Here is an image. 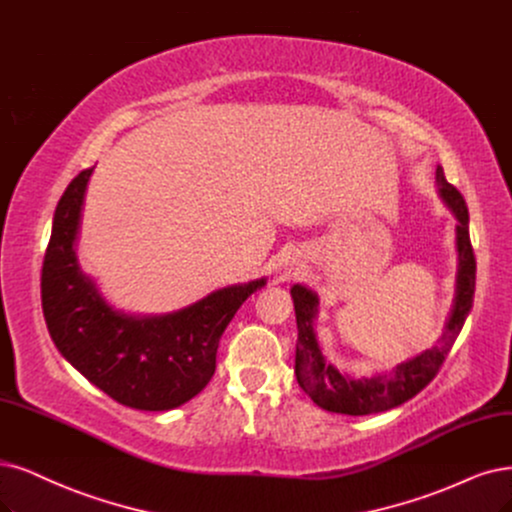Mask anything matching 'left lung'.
<instances>
[{
  "label": "left lung",
  "instance_id": "obj_1",
  "mask_svg": "<svg viewBox=\"0 0 512 512\" xmlns=\"http://www.w3.org/2000/svg\"><path fill=\"white\" fill-rule=\"evenodd\" d=\"M437 185L443 202L447 204L456 225V244H458V274H456V295H453L451 312L445 323L439 344L424 350L422 354L409 358V361L392 367L390 371L373 373L367 377H352L342 373L323 356L314 333V318L318 314V295L304 287L293 285L291 297L295 304L297 318V350H295V375L310 399L327 411L344 415H367L384 409L399 407L405 401L413 399L415 394L424 390L432 377L437 375L449 354L453 342H456L464 320L472 308L475 297V278L477 261L472 253L470 234H468V208L456 187L447 183L443 168L437 166Z\"/></svg>",
  "mask_w": 512,
  "mask_h": 512
}]
</instances>
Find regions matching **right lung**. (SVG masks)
I'll use <instances>...</instances> for the list:
<instances>
[{
  "label": "right lung",
  "instance_id": "add662e5",
  "mask_svg": "<svg viewBox=\"0 0 512 512\" xmlns=\"http://www.w3.org/2000/svg\"><path fill=\"white\" fill-rule=\"evenodd\" d=\"M92 168L82 170L56 204L42 268V308L54 346L90 384L141 411H168L211 382L219 339L257 278L213 291L168 314L113 310L75 255Z\"/></svg>",
  "mask_w": 512,
  "mask_h": 512
}]
</instances>
